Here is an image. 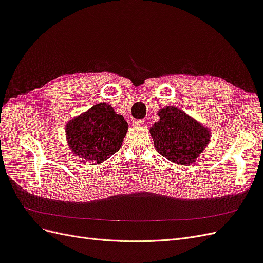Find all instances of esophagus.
I'll use <instances>...</instances> for the list:
<instances>
[{
  "label": "esophagus",
  "instance_id": "1",
  "mask_svg": "<svg viewBox=\"0 0 263 263\" xmlns=\"http://www.w3.org/2000/svg\"><path fill=\"white\" fill-rule=\"evenodd\" d=\"M145 124L144 119H134V121L132 122V125L135 126V127H140Z\"/></svg>",
  "mask_w": 263,
  "mask_h": 263
}]
</instances>
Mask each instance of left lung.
<instances>
[{
    "instance_id": "8db88e82",
    "label": "left lung",
    "mask_w": 263,
    "mask_h": 263,
    "mask_svg": "<svg viewBox=\"0 0 263 263\" xmlns=\"http://www.w3.org/2000/svg\"><path fill=\"white\" fill-rule=\"evenodd\" d=\"M158 114L160 119L150 128L158 153L178 164L194 162L209 145V129L174 106L161 108Z\"/></svg>"
}]
</instances>
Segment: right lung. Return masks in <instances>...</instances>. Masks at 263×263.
<instances>
[{
  "label": "right lung",
  "mask_w": 263,
  "mask_h": 263,
  "mask_svg": "<svg viewBox=\"0 0 263 263\" xmlns=\"http://www.w3.org/2000/svg\"><path fill=\"white\" fill-rule=\"evenodd\" d=\"M128 129L123 115L106 103L94 105L67 124L66 134L74 156L100 163L117 153Z\"/></svg>",
  "instance_id": "obj_1"
}]
</instances>
